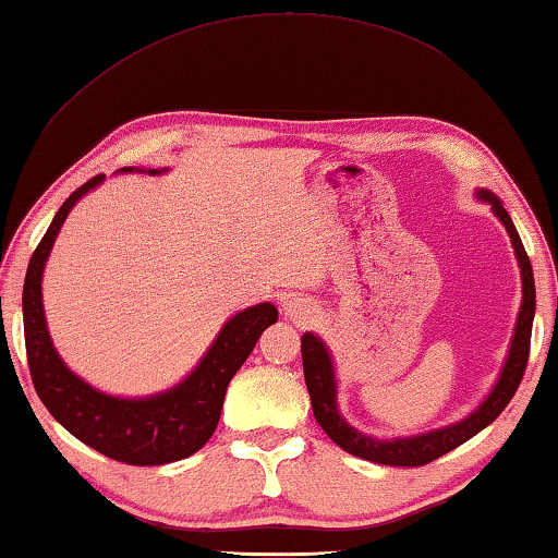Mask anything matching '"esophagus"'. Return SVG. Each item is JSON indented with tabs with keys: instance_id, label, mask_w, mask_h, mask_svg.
<instances>
[{
	"instance_id": "esophagus-1",
	"label": "esophagus",
	"mask_w": 558,
	"mask_h": 558,
	"mask_svg": "<svg viewBox=\"0 0 558 558\" xmlns=\"http://www.w3.org/2000/svg\"><path fill=\"white\" fill-rule=\"evenodd\" d=\"M283 311H287L289 320L301 327L315 323L317 315H320V308H317L315 301L305 299V295H291V299L283 303Z\"/></svg>"
}]
</instances>
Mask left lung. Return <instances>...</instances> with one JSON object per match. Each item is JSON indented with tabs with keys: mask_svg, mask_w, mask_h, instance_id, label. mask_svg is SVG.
Returning <instances> with one entry per match:
<instances>
[{
	"mask_svg": "<svg viewBox=\"0 0 558 558\" xmlns=\"http://www.w3.org/2000/svg\"><path fill=\"white\" fill-rule=\"evenodd\" d=\"M484 199L492 202L498 219L510 233V241H513L518 263L522 269V305L518 315V327L513 335V344H510V354L506 361V368L501 373V380L496 383L494 392L486 397V402L470 414L464 422L434 430V434L414 436V438H397V440H373L366 438L359 430L351 428L342 416L337 412V395H335V373H332V361L325 344L315 335H303L301 337V356H303V375L305 385H308L311 402H313V414L317 424L323 426L325 434L332 438L339 448L347 452L356 454V458L378 462V464H392V468H422V464L434 462L442 454L462 446L464 440L480 434L494 418L504 412L508 402L513 400L518 385L525 375L527 359H530V339H532V320H534V277H532V265L525 253V245H522L520 235L515 231L513 221H510L508 211L504 204L498 202L488 192H480Z\"/></svg>",
	"mask_w": 558,
	"mask_h": 558,
	"instance_id": "obj_1",
	"label": "left lung"
}]
</instances>
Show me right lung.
<instances>
[{
  "label": "right lung",
  "instance_id": "add662e5",
  "mask_svg": "<svg viewBox=\"0 0 558 558\" xmlns=\"http://www.w3.org/2000/svg\"><path fill=\"white\" fill-rule=\"evenodd\" d=\"M132 170V168H124ZM154 175L156 170H149ZM106 175L90 178L64 199L50 229L33 253L24 281V337L31 380L40 402L72 436L106 458L136 468L166 464L190 458L219 424L226 388L243 366L259 335L277 323V308L259 303L238 313L223 325L221 335L202 359L195 373L178 388L149 400H118L90 388L64 366L45 327L40 279L45 259L74 202L96 187Z\"/></svg>",
  "mask_w": 558,
  "mask_h": 558
}]
</instances>
